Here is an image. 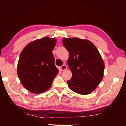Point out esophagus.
<instances>
[{"instance_id": "obj_1", "label": "esophagus", "mask_w": 126, "mask_h": 126, "mask_svg": "<svg viewBox=\"0 0 126 126\" xmlns=\"http://www.w3.org/2000/svg\"><path fill=\"white\" fill-rule=\"evenodd\" d=\"M67 65H66L65 64H63L62 66L61 67V69L62 71H64V70H65L67 69Z\"/></svg>"}]
</instances>
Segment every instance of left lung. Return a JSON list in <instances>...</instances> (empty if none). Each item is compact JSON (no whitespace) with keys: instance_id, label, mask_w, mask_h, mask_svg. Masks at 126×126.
Segmentation results:
<instances>
[{"instance_id":"1","label":"left lung","mask_w":126,"mask_h":126,"mask_svg":"<svg viewBox=\"0 0 126 126\" xmlns=\"http://www.w3.org/2000/svg\"><path fill=\"white\" fill-rule=\"evenodd\" d=\"M63 44L69 53L67 63L72 73L71 79L67 81L68 87L77 93L88 94L103 79L104 64L101 54L87 40L64 38Z\"/></svg>"}]
</instances>
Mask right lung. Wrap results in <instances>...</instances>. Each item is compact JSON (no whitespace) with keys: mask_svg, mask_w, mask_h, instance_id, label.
<instances>
[{"mask_svg":"<svg viewBox=\"0 0 126 126\" xmlns=\"http://www.w3.org/2000/svg\"><path fill=\"white\" fill-rule=\"evenodd\" d=\"M56 42L55 38H42L28 44L21 52L17 73L21 83L31 92L47 91L58 74L52 53Z\"/></svg>","mask_w":126,"mask_h":126,"instance_id":"obj_1","label":"right lung"}]
</instances>
